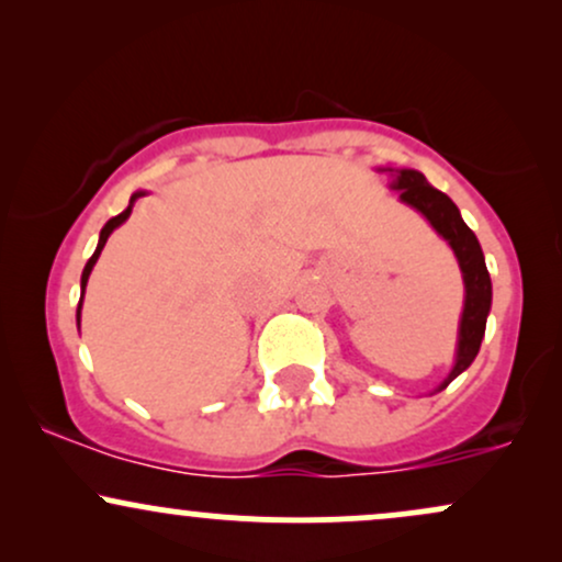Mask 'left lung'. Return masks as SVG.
Returning a JSON list of instances; mask_svg holds the SVG:
<instances>
[{
    "instance_id": "left-lung-1",
    "label": "left lung",
    "mask_w": 562,
    "mask_h": 562,
    "mask_svg": "<svg viewBox=\"0 0 562 562\" xmlns=\"http://www.w3.org/2000/svg\"><path fill=\"white\" fill-rule=\"evenodd\" d=\"M378 171L391 173V190L398 192V200H402V203L412 205V209L420 211V214L428 218L430 227L449 243V248L454 250L457 263H460L462 282H465V303H462L460 330H457L454 367H451L449 375L443 378L436 389L443 391L451 380L462 375V372L473 364V359L479 357L483 333H486V317L488 312H492V277H488L486 261H483L479 237H475L473 229L462 222L460 209L451 203L449 195H443L441 190L428 184V179L415 169Z\"/></svg>"
}]
</instances>
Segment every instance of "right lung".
<instances>
[{
    "label": "right lung",
    "mask_w": 562,
    "mask_h": 562,
    "mask_svg": "<svg viewBox=\"0 0 562 562\" xmlns=\"http://www.w3.org/2000/svg\"><path fill=\"white\" fill-rule=\"evenodd\" d=\"M142 195H147L145 190H137L132 195V200H128V205H126V211H121L119 216H113L111 222L105 224V227L100 229V240H97V248H94V254H92V259L87 261V267H83V272H81V301H83V290H87V282H89V274H92V269H94V263H97V259H100V254H102V248H105V243H108V237L113 235V229L115 227H121V224L126 222L128 216H132V209H134V203H137V200L142 198ZM81 301H79V308H76V322H79L81 325Z\"/></svg>",
    "instance_id": "add662e5"
}]
</instances>
